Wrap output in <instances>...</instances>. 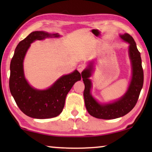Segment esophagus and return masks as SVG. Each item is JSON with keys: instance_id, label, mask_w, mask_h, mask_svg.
<instances>
[{"instance_id": "34e87169", "label": "esophagus", "mask_w": 152, "mask_h": 152, "mask_svg": "<svg viewBox=\"0 0 152 152\" xmlns=\"http://www.w3.org/2000/svg\"><path fill=\"white\" fill-rule=\"evenodd\" d=\"M85 68H86V66L83 64H79L78 66V70L80 72H82L83 71Z\"/></svg>"}]
</instances>
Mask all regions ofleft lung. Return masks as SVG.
Returning a JSON list of instances; mask_svg holds the SVG:
<instances>
[{
    "label": "left lung",
    "mask_w": 152,
    "mask_h": 152,
    "mask_svg": "<svg viewBox=\"0 0 152 152\" xmlns=\"http://www.w3.org/2000/svg\"><path fill=\"white\" fill-rule=\"evenodd\" d=\"M120 37L129 43V53L132 64V79L127 92L122 98L113 103L101 104L96 101L91 94L92 86L89 77L91 76L92 64L82 72V77L85 88L84 98L85 106L88 113L92 117L102 119H113L123 117L130 112L138 101L141 90L143 84V70L141 65L140 52L138 51L133 38L128 33Z\"/></svg>",
    "instance_id": "obj_1"
}]
</instances>
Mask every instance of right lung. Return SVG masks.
I'll return each instance as SVG.
<instances>
[{"instance_id":"1","label":"right lung","mask_w":152,"mask_h":152,"mask_svg":"<svg viewBox=\"0 0 152 152\" xmlns=\"http://www.w3.org/2000/svg\"><path fill=\"white\" fill-rule=\"evenodd\" d=\"M59 37L58 34L44 31H33L20 41L15 49L10 65L9 88L20 110L27 116L35 119H49L62 112L67 94L76 82L80 80L78 70L61 76L50 88L39 91L32 88L25 78L23 59L30 44L35 40Z\"/></svg>"}]
</instances>
